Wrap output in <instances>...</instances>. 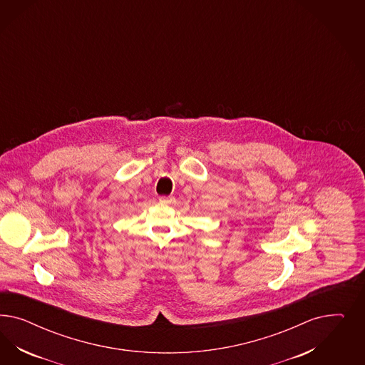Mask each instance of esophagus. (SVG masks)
Masks as SVG:
<instances>
[{
  "label": "esophagus",
  "mask_w": 365,
  "mask_h": 365,
  "mask_svg": "<svg viewBox=\"0 0 365 365\" xmlns=\"http://www.w3.org/2000/svg\"><path fill=\"white\" fill-rule=\"evenodd\" d=\"M159 202H162V203H171L173 198L171 197H159Z\"/></svg>",
  "instance_id": "obj_1"
}]
</instances>
